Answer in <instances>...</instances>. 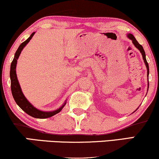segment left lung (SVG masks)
<instances>
[{"mask_svg":"<svg viewBox=\"0 0 159 159\" xmlns=\"http://www.w3.org/2000/svg\"><path fill=\"white\" fill-rule=\"evenodd\" d=\"M127 37L129 38L130 40H132V41H133V44L135 45V47H136V48L139 49V50H140L141 52V55H142L143 59H144V61L145 64H146V66H147V76H148V77H149V65H148V63H147V61L146 60V56H145V52L144 50V49H143L142 46H141L140 43H139V42L136 41V39H135L134 36L132 35V34H128Z\"/></svg>","mask_w":159,"mask_h":159,"instance_id":"left-lung-1","label":"left lung"}]
</instances>
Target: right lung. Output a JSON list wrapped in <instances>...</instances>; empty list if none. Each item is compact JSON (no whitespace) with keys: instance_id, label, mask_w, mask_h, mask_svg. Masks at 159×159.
<instances>
[{"instance_id":"add662e5","label":"right lung","mask_w":159,"mask_h":159,"mask_svg":"<svg viewBox=\"0 0 159 159\" xmlns=\"http://www.w3.org/2000/svg\"><path fill=\"white\" fill-rule=\"evenodd\" d=\"M35 32L32 34L30 35V37L28 38L27 40H26L24 42L19 46L18 49H17L16 52L15 54V57L13 61H12V64H11V67H10V78H11V90H12V94L13 98H14L16 104L24 111L26 113L30 115L32 117L36 118H49L51 116H53L54 115L58 113L60 111L62 110L63 107H64L65 104L63 105L61 107H60L58 110L52 111V112H42L41 110H38L37 109L34 107L32 105L30 104V102L27 101V99L25 98V96L23 94L21 89H20V85H19L18 78H17V75L16 71H15V69H16V64H17V60H18L19 55H20V52H21L22 49H24V47L26 45V43H28V42L31 40L32 36L34 35Z\"/></svg>"}]
</instances>
